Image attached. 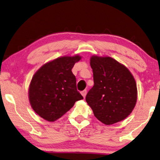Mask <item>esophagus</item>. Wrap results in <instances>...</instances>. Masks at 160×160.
<instances>
[{
	"label": "esophagus",
	"instance_id": "obj_1",
	"mask_svg": "<svg viewBox=\"0 0 160 160\" xmlns=\"http://www.w3.org/2000/svg\"><path fill=\"white\" fill-rule=\"evenodd\" d=\"M81 93H82V95L83 96V97L85 98L86 97V93H87V91H86V90H83Z\"/></svg>",
	"mask_w": 160,
	"mask_h": 160
}]
</instances>
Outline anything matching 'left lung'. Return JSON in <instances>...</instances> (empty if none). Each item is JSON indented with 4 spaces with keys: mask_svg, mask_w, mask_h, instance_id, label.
I'll list each match as a JSON object with an SVG mask.
<instances>
[{
    "mask_svg": "<svg viewBox=\"0 0 160 160\" xmlns=\"http://www.w3.org/2000/svg\"><path fill=\"white\" fill-rule=\"evenodd\" d=\"M94 85L86 96L95 117L105 125L121 121L137 102V85L127 67L110 57H91Z\"/></svg>",
    "mask_w": 160,
    "mask_h": 160,
    "instance_id": "obj_1",
    "label": "left lung"
}]
</instances>
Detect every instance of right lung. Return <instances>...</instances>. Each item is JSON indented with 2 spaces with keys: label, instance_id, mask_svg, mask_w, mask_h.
<instances>
[{
  "label": "right lung",
  "instance_id": "obj_1",
  "mask_svg": "<svg viewBox=\"0 0 160 160\" xmlns=\"http://www.w3.org/2000/svg\"><path fill=\"white\" fill-rule=\"evenodd\" d=\"M79 55L64 56L46 63L37 71L29 87V100L41 118L54 122L83 99L72 69Z\"/></svg>",
  "mask_w": 160,
  "mask_h": 160
}]
</instances>
